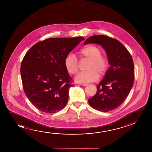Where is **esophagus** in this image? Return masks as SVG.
Listing matches in <instances>:
<instances>
[{
	"mask_svg": "<svg viewBox=\"0 0 152 152\" xmlns=\"http://www.w3.org/2000/svg\"><path fill=\"white\" fill-rule=\"evenodd\" d=\"M81 86H87V84H85V83H80V84Z\"/></svg>",
	"mask_w": 152,
	"mask_h": 152,
	"instance_id": "obj_1",
	"label": "esophagus"
}]
</instances>
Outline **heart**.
Wrapping results in <instances>:
<instances>
[{
	"mask_svg": "<svg viewBox=\"0 0 152 152\" xmlns=\"http://www.w3.org/2000/svg\"><path fill=\"white\" fill-rule=\"evenodd\" d=\"M100 48L94 45H87L78 52L80 60L88 59L90 63L87 69L89 71L81 72L76 77L78 82L88 83L97 80L100 74L104 76L109 67V61L106 56L101 55ZM65 68L70 74L76 75L79 72V62L77 58L72 54H69L65 59Z\"/></svg>",
	"mask_w": 152,
	"mask_h": 152,
	"instance_id": "b5f03b06",
	"label": "heart"
}]
</instances>
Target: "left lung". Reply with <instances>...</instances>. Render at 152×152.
<instances>
[{
    "mask_svg": "<svg viewBox=\"0 0 152 152\" xmlns=\"http://www.w3.org/2000/svg\"><path fill=\"white\" fill-rule=\"evenodd\" d=\"M101 45L107 53L111 67L103 80L97 85L96 94L88 99L90 105L102 112H109L122 104L134 81V65L132 56L117 39L107 35L91 36L84 45Z\"/></svg>",
    "mask_w": 152,
    "mask_h": 152,
    "instance_id": "8db88e82",
    "label": "left lung"
}]
</instances>
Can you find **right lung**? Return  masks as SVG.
<instances>
[{
  "label": "right lung",
  "mask_w": 152,
  "mask_h": 152,
  "mask_svg": "<svg viewBox=\"0 0 152 152\" xmlns=\"http://www.w3.org/2000/svg\"><path fill=\"white\" fill-rule=\"evenodd\" d=\"M84 40L77 37H53L33 45L20 66L23 90L37 109L53 113L65 107L72 79L65 68V59Z\"/></svg>",
  "instance_id": "right-lung-1"
}]
</instances>
